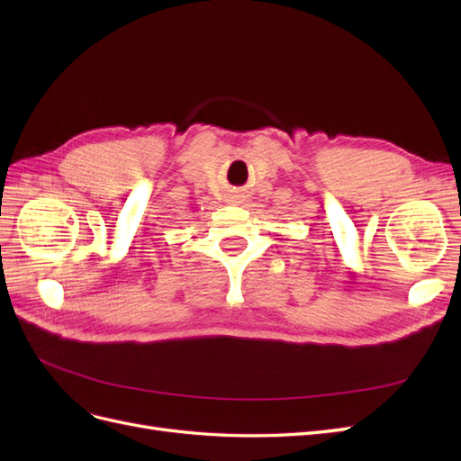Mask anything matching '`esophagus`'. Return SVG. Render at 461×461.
<instances>
[{
	"instance_id": "obj_1",
	"label": "esophagus",
	"mask_w": 461,
	"mask_h": 461,
	"mask_svg": "<svg viewBox=\"0 0 461 461\" xmlns=\"http://www.w3.org/2000/svg\"><path fill=\"white\" fill-rule=\"evenodd\" d=\"M236 198H239V200H240V198H244V196H236Z\"/></svg>"
}]
</instances>
